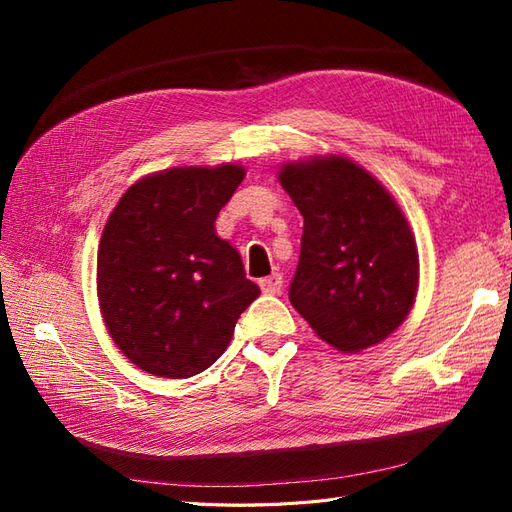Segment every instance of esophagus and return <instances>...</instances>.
I'll return each mask as SVG.
<instances>
[{
	"label": "esophagus",
	"instance_id": "34e87169",
	"mask_svg": "<svg viewBox=\"0 0 512 512\" xmlns=\"http://www.w3.org/2000/svg\"><path fill=\"white\" fill-rule=\"evenodd\" d=\"M281 286H284V279H281V275L277 273L259 279V288H262V292H266V295H279Z\"/></svg>",
	"mask_w": 512,
	"mask_h": 512
}]
</instances>
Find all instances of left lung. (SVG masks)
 <instances>
[{
  "instance_id": "8db88e82",
  "label": "left lung",
  "mask_w": 512,
  "mask_h": 512,
  "mask_svg": "<svg viewBox=\"0 0 512 512\" xmlns=\"http://www.w3.org/2000/svg\"><path fill=\"white\" fill-rule=\"evenodd\" d=\"M277 178L303 215L290 303L339 352L385 341L420 284L416 237L394 195L339 154L286 162Z\"/></svg>"
}]
</instances>
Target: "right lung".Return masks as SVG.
<instances>
[{
	"mask_svg": "<svg viewBox=\"0 0 512 512\" xmlns=\"http://www.w3.org/2000/svg\"><path fill=\"white\" fill-rule=\"evenodd\" d=\"M235 162L171 167L136 180L103 228L96 295L116 347L147 374L189 378L211 367L259 288L215 233L244 180Z\"/></svg>",
	"mask_w": 512,
	"mask_h": 512,
	"instance_id": "1",
	"label": "right lung"
}]
</instances>
